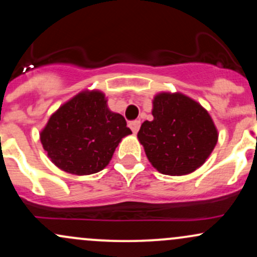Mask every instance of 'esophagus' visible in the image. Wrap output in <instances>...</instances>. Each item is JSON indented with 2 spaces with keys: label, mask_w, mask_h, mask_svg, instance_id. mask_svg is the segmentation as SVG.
I'll list each match as a JSON object with an SVG mask.
<instances>
[{
  "label": "esophagus",
  "mask_w": 257,
  "mask_h": 257,
  "mask_svg": "<svg viewBox=\"0 0 257 257\" xmlns=\"http://www.w3.org/2000/svg\"><path fill=\"white\" fill-rule=\"evenodd\" d=\"M129 128L132 129V132L134 133V134H137L139 129H140V120H132V122L129 123Z\"/></svg>",
  "instance_id": "obj_1"
}]
</instances>
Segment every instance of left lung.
Here are the masks:
<instances>
[{"label":"left lung","mask_w":257,"mask_h":257,"mask_svg":"<svg viewBox=\"0 0 257 257\" xmlns=\"http://www.w3.org/2000/svg\"><path fill=\"white\" fill-rule=\"evenodd\" d=\"M152 120L138 133L155 169L170 176L193 173L216 146L219 133L209 112L180 91H161L152 100Z\"/></svg>","instance_id":"obj_1"}]
</instances>
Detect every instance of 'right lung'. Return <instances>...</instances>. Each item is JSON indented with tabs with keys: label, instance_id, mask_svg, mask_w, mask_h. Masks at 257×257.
Instances as JSON below:
<instances>
[{
	"label": "right lung",
	"instance_id": "right-lung-1",
	"mask_svg": "<svg viewBox=\"0 0 257 257\" xmlns=\"http://www.w3.org/2000/svg\"><path fill=\"white\" fill-rule=\"evenodd\" d=\"M131 134L124 117L108 108L101 90L84 89L53 112L40 139L55 167L82 176L107 167L122 139Z\"/></svg>",
	"mask_w": 257,
	"mask_h": 257
}]
</instances>
